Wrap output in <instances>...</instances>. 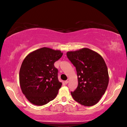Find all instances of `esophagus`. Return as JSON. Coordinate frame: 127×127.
Listing matches in <instances>:
<instances>
[{"label":"esophagus","instance_id":"34e87169","mask_svg":"<svg viewBox=\"0 0 127 127\" xmlns=\"http://www.w3.org/2000/svg\"><path fill=\"white\" fill-rule=\"evenodd\" d=\"M68 82H69V80H66V81H64V83H65V84H68Z\"/></svg>","mask_w":127,"mask_h":127}]
</instances>
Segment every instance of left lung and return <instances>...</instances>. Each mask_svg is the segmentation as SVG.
<instances>
[{"mask_svg":"<svg viewBox=\"0 0 127 127\" xmlns=\"http://www.w3.org/2000/svg\"><path fill=\"white\" fill-rule=\"evenodd\" d=\"M67 57L75 66L78 86L71 94L75 101L86 106L98 103L109 84L106 64L99 53L88 48L69 51Z\"/></svg>","mask_w":127,"mask_h":127,"instance_id":"obj_1","label":"left lung"}]
</instances>
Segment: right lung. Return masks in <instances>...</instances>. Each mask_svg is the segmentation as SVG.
Wrapping results in <instances>:
<instances>
[{"mask_svg": "<svg viewBox=\"0 0 127 127\" xmlns=\"http://www.w3.org/2000/svg\"><path fill=\"white\" fill-rule=\"evenodd\" d=\"M62 55L60 50L42 47L28 54L23 60L19 74L20 87L32 104L41 106L57 95L62 83L54 63Z\"/></svg>", "mask_w": 127, "mask_h": 127, "instance_id": "add662e5", "label": "right lung"}]
</instances>
